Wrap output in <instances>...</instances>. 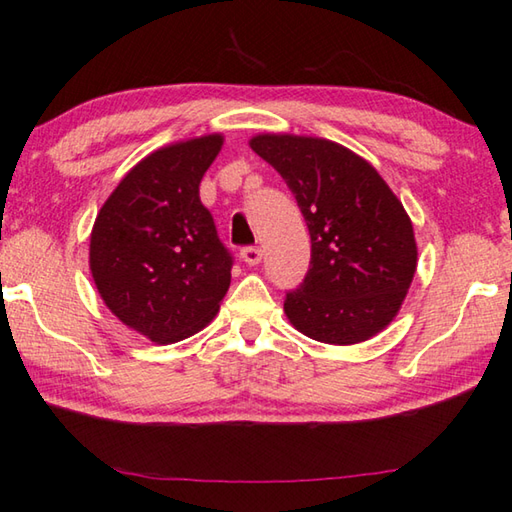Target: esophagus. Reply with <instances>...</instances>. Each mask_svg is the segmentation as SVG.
<instances>
[{
	"mask_svg": "<svg viewBox=\"0 0 512 512\" xmlns=\"http://www.w3.org/2000/svg\"><path fill=\"white\" fill-rule=\"evenodd\" d=\"M242 262H246L248 266H257L259 262H262V248H257V246H246V248H242Z\"/></svg>",
	"mask_w": 512,
	"mask_h": 512,
	"instance_id": "1",
	"label": "esophagus"
}]
</instances>
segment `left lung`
Listing matches in <instances>:
<instances>
[{"mask_svg":"<svg viewBox=\"0 0 512 512\" xmlns=\"http://www.w3.org/2000/svg\"><path fill=\"white\" fill-rule=\"evenodd\" d=\"M250 148L284 177L310 233V268L284 302L290 324L335 346L377 335L417 270L402 202L366 159L328 139L266 133Z\"/></svg>","mask_w":512,"mask_h":512,"instance_id":"left-lung-1","label":"left lung"}]
</instances>
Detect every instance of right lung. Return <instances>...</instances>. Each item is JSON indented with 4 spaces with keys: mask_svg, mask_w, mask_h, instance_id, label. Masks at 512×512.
<instances>
[{
    "mask_svg": "<svg viewBox=\"0 0 512 512\" xmlns=\"http://www.w3.org/2000/svg\"><path fill=\"white\" fill-rule=\"evenodd\" d=\"M222 144L215 133L144 157L110 193L90 233V273L104 304L155 344L202 330L230 286L233 255L199 199Z\"/></svg>",
    "mask_w": 512,
    "mask_h": 512,
    "instance_id": "1",
    "label": "right lung"
}]
</instances>
